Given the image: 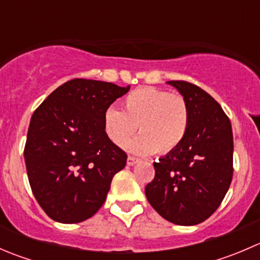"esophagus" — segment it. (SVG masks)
Instances as JSON below:
<instances>
[{
	"label": "esophagus",
	"mask_w": 260,
	"mask_h": 260,
	"mask_svg": "<svg viewBox=\"0 0 260 260\" xmlns=\"http://www.w3.org/2000/svg\"><path fill=\"white\" fill-rule=\"evenodd\" d=\"M138 161H140V159L136 158V157H133V156H128V158H127V165H128V166H133V165L137 164Z\"/></svg>",
	"instance_id": "obj_1"
}]
</instances>
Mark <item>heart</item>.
Returning <instances> with one entry per match:
<instances>
[{"mask_svg": "<svg viewBox=\"0 0 260 260\" xmlns=\"http://www.w3.org/2000/svg\"><path fill=\"white\" fill-rule=\"evenodd\" d=\"M190 120V107L182 95L146 86L125 95L123 111L107 109L103 128L118 147H124L138 128L141 133L127 149L149 156L158 151L162 154L175 151L187 136Z\"/></svg>", "mask_w": 260, "mask_h": 260, "instance_id": "obj_1", "label": "heart"}]
</instances>
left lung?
I'll return each instance as SVG.
<instances>
[{"label":"left lung","mask_w":260,"mask_h":260,"mask_svg":"<svg viewBox=\"0 0 260 260\" xmlns=\"http://www.w3.org/2000/svg\"><path fill=\"white\" fill-rule=\"evenodd\" d=\"M190 107V128L175 151L153 162L154 179L147 200L176 225H196L214 214L233 179V131L228 115L210 94L195 84L171 80Z\"/></svg>","instance_id":"left-lung-1"}]
</instances>
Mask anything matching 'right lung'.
Segmentation results:
<instances>
[{"label": "right lung", "instance_id": "add662e5", "mask_svg": "<svg viewBox=\"0 0 260 260\" xmlns=\"http://www.w3.org/2000/svg\"><path fill=\"white\" fill-rule=\"evenodd\" d=\"M128 86L73 79L60 85L31 117L25 164L39 205L52 220L75 224L93 216L107 199L127 154L103 128V117Z\"/></svg>", "mask_w": 260, "mask_h": 260}]
</instances>
